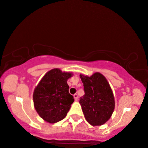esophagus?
Instances as JSON below:
<instances>
[{
    "instance_id": "esophagus-1",
    "label": "esophagus",
    "mask_w": 148,
    "mask_h": 148,
    "mask_svg": "<svg viewBox=\"0 0 148 148\" xmlns=\"http://www.w3.org/2000/svg\"><path fill=\"white\" fill-rule=\"evenodd\" d=\"M74 100L75 101H78V95L77 94H75L74 95Z\"/></svg>"
}]
</instances>
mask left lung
I'll use <instances>...</instances> for the list:
<instances>
[{
    "mask_svg": "<svg viewBox=\"0 0 148 148\" xmlns=\"http://www.w3.org/2000/svg\"><path fill=\"white\" fill-rule=\"evenodd\" d=\"M85 94L80 103L86 120L92 126L105 124L115 109V99L107 78L99 72L88 76L80 74Z\"/></svg>",
    "mask_w": 148,
    "mask_h": 148,
    "instance_id": "obj_1",
    "label": "left lung"
}]
</instances>
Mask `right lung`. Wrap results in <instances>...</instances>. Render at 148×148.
Segmentation results:
<instances>
[{"mask_svg":"<svg viewBox=\"0 0 148 148\" xmlns=\"http://www.w3.org/2000/svg\"><path fill=\"white\" fill-rule=\"evenodd\" d=\"M72 74L54 68L47 72L35 87L33 95L37 113L46 122L55 123L66 117L74 101L67 80Z\"/></svg>","mask_w":148,"mask_h":148,"instance_id":"right-lung-1","label":"right lung"}]
</instances>
